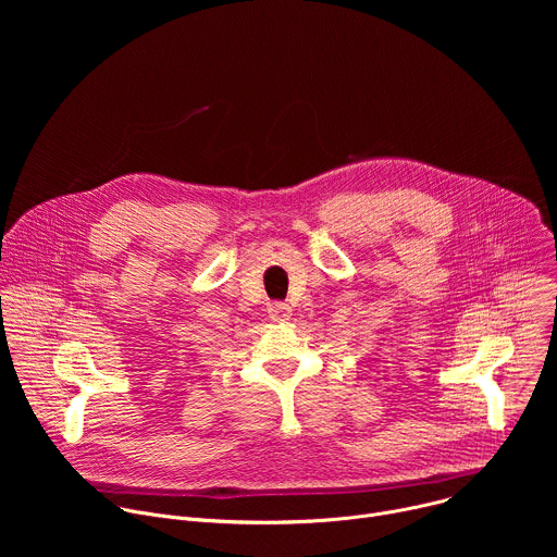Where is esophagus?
<instances>
[{
  "mask_svg": "<svg viewBox=\"0 0 557 557\" xmlns=\"http://www.w3.org/2000/svg\"><path fill=\"white\" fill-rule=\"evenodd\" d=\"M267 310L273 322H286L290 317V306L286 301H271Z\"/></svg>",
  "mask_w": 557,
  "mask_h": 557,
  "instance_id": "obj_1",
  "label": "esophagus"
}]
</instances>
